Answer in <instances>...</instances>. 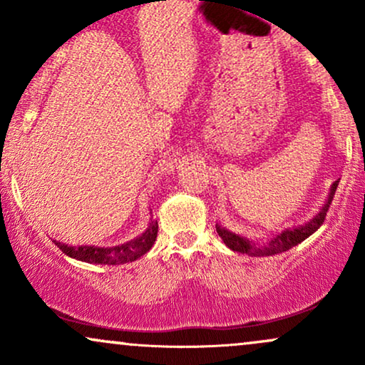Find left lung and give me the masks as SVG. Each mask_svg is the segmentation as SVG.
Instances as JSON below:
<instances>
[{"mask_svg":"<svg viewBox=\"0 0 365 365\" xmlns=\"http://www.w3.org/2000/svg\"><path fill=\"white\" fill-rule=\"evenodd\" d=\"M336 187H338L336 182L331 185L328 200H326V204L322 206L319 215H316L311 221H309V223H305L302 226H297V228H290V230H283L282 233L274 235L271 240H267L266 244H264V242L262 244H257V242L249 240V238L237 235V233L230 232V230H226L220 225H216V232H217V235L223 238L225 245L230 247L232 250H235V252L252 255V257L282 254V252H284V250H290L292 247L299 245L300 242L305 240V238L311 237L312 233L316 232V230L319 228L322 223H324L326 212H328V209L331 206V200H333L334 192H336Z\"/></svg>","mask_w":365,"mask_h":365,"instance_id":"left-lung-1","label":"left lung"}]
</instances>
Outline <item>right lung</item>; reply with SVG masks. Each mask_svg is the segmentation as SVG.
Wrapping results in <instances>:
<instances>
[{
	"label": "right lung",
	"mask_w": 365,
	"mask_h": 365,
	"mask_svg": "<svg viewBox=\"0 0 365 365\" xmlns=\"http://www.w3.org/2000/svg\"><path fill=\"white\" fill-rule=\"evenodd\" d=\"M166 1V0H165ZM158 237V221H150L148 230L140 237L133 240L125 242L115 247H94V245H78L72 247L54 240V244L60 247L63 254L68 257L77 259V261L91 262V264H108V266H116V264L132 262L139 259L140 255L149 252L150 247L154 245Z\"/></svg>",
	"instance_id": "add662e5"
}]
</instances>
